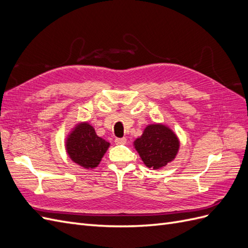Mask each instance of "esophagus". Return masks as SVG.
Wrapping results in <instances>:
<instances>
[{"instance_id":"obj_1","label":"esophagus","mask_w":248,"mask_h":248,"mask_svg":"<svg viewBox=\"0 0 248 248\" xmlns=\"http://www.w3.org/2000/svg\"><path fill=\"white\" fill-rule=\"evenodd\" d=\"M126 139H116L115 140V142H116V145H125L126 144Z\"/></svg>"}]
</instances>
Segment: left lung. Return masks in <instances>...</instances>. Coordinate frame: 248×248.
Wrapping results in <instances>:
<instances>
[{"label":"left lung","mask_w":248,"mask_h":248,"mask_svg":"<svg viewBox=\"0 0 248 248\" xmlns=\"http://www.w3.org/2000/svg\"><path fill=\"white\" fill-rule=\"evenodd\" d=\"M133 146L147 168L159 170L176 158L180 140L169 126L154 123L146 127Z\"/></svg>","instance_id":"8db88e82"}]
</instances>
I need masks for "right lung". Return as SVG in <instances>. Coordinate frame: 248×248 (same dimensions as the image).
I'll return each mask as SVG.
<instances>
[{"label":"right lung","instance_id":"right-lung-1","mask_svg":"<svg viewBox=\"0 0 248 248\" xmlns=\"http://www.w3.org/2000/svg\"><path fill=\"white\" fill-rule=\"evenodd\" d=\"M109 145L108 141L97 136L94 127L88 122L78 123L65 141L69 158L86 170L98 167Z\"/></svg>","mask_w":248,"mask_h":248}]
</instances>
